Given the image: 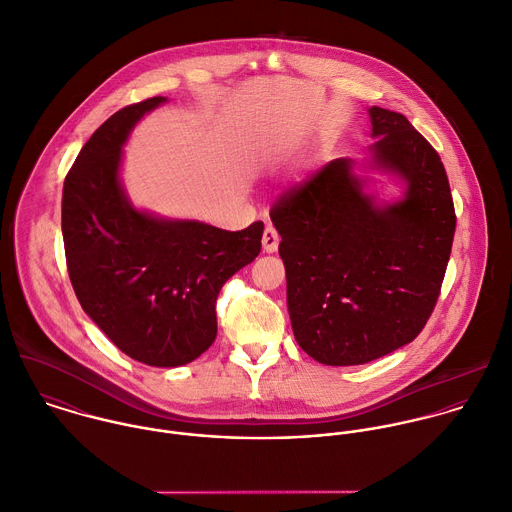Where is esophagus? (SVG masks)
Listing matches in <instances>:
<instances>
[{
	"label": "esophagus",
	"instance_id": "esophagus-1",
	"mask_svg": "<svg viewBox=\"0 0 512 512\" xmlns=\"http://www.w3.org/2000/svg\"><path fill=\"white\" fill-rule=\"evenodd\" d=\"M279 233L275 231L273 225H267L265 231H263V251L265 253H275L277 247H279Z\"/></svg>",
	"mask_w": 512,
	"mask_h": 512
}]
</instances>
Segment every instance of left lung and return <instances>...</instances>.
<instances>
[{
    "label": "left lung",
    "mask_w": 512,
    "mask_h": 512,
    "mask_svg": "<svg viewBox=\"0 0 512 512\" xmlns=\"http://www.w3.org/2000/svg\"><path fill=\"white\" fill-rule=\"evenodd\" d=\"M373 161L407 181L375 207L351 159H333L271 207L299 347L323 365H363L417 339L441 295L457 215L437 149L397 111L371 107Z\"/></svg>",
    "instance_id": "obj_1"
}]
</instances>
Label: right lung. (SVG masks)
<instances>
[{
	"mask_svg": "<svg viewBox=\"0 0 512 512\" xmlns=\"http://www.w3.org/2000/svg\"><path fill=\"white\" fill-rule=\"evenodd\" d=\"M165 97L127 105L81 147L63 183L67 273L83 311L131 359L179 367L217 337L223 283L261 251L263 221L225 231L135 211L117 179L131 127Z\"/></svg>",
	"mask_w": 512,
	"mask_h": 512,
	"instance_id": "right-lung-1",
	"label": "right lung"
}]
</instances>
